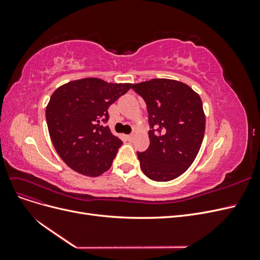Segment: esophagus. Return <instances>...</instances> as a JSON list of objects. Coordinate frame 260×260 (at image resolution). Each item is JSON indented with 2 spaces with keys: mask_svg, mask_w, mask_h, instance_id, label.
<instances>
[{
  "mask_svg": "<svg viewBox=\"0 0 260 260\" xmlns=\"http://www.w3.org/2000/svg\"><path fill=\"white\" fill-rule=\"evenodd\" d=\"M125 138H127L128 141H132V140H133V136H132V135H129V136H127Z\"/></svg>",
  "mask_w": 260,
  "mask_h": 260,
  "instance_id": "esophagus-1",
  "label": "esophagus"
}]
</instances>
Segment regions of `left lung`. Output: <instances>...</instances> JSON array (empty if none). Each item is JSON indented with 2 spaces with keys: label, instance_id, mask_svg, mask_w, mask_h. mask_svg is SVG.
<instances>
[{
  "label": "left lung",
  "instance_id": "8db88e82",
  "mask_svg": "<svg viewBox=\"0 0 260 260\" xmlns=\"http://www.w3.org/2000/svg\"><path fill=\"white\" fill-rule=\"evenodd\" d=\"M146 103L149 146L138 152L144 175L157 182L178 178L191 166L205 132L200 95L185 83L152 79L132 85Z\"/></svg>",
  "mask_w": 260,
  "mask_h": 260
}]
</instances>
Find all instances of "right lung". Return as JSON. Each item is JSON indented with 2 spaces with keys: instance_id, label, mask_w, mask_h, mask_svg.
<instances>
[{
  "instance_id": "obj_1",
  "label": "right lung",
  "mask_w": 260,
  "mask_h": 260,
  "mask_svg": "<svg viewBox=\"0 0 260 260\" xmlns=\"http://www.w3.org/2000/svg\"><path fill=\"white\" fill-rule=\"evenodd\" d=\"M131 88V83L85 78L54 91L46 106V122L52 143L67 166L89 177L111 168L122 141L105 124L108 107Z\"/></svg>"
}]
</instances>
